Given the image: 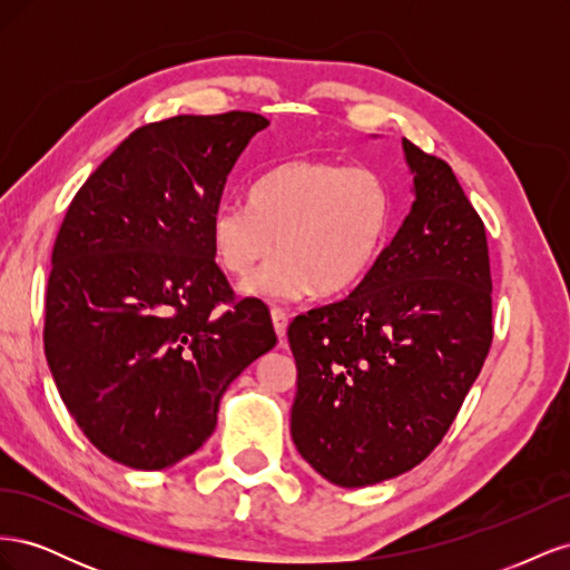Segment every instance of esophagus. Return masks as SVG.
<instances>
[{"instance_id":"esophagus-1","label":"esophagus","mask_w":570,"mask_h":570,"mask_svg":"<svg viewBox=\"0 0 570 570\" xmlns=\"http://www.w3.org/2000/svg\"><path fill=\"white\" fill-rule=\"evenodd\" d=\"M271 318H273L275 335H278V337L283 340V337H285V331H287V314L283 312V308L273 306V308H271Z\"/></svg>"}]
</instances>
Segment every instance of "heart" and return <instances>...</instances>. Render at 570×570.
Returning <instances> with one entry per match:
<instances>
[{
  "label": "heart",
  "mask_w": 570,
  "mask_h": 570,
  "mask_svg": "<svg viewBox=\"0 0 570 570\" xmlns=\"http://www.w3.org/2000/svg\"><path fill=\"white\" fill-rule=\"evenodd\" d=\"M392 199L381 174L331 159H287L258 176L249 204L220 202L212 214V245L233 275L252 273L249 297L302 299L314 287L335 295L354 287L375 264L390 228Z\"/></svg>",
  "instance_id": "obj_1"
}]
</instances>
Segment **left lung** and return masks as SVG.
Segmentation results:
<instances>
[{
    "label": "left lung",
    "instance_id": "8db88e82",
    "mask_svg": "<svg viewBox=\"0 0 570 570\" xmlns=\"http://www.w3.org/2000/svg\"><path fill=\"white\" fill-rule=\"evenodd\" d=\"M411 209L340 302L287 327L297 364L289 433L340 488L419 465L450 430L492 342L485 226L442 159L402 140Z\"/></svg>",
    "mask_w": 570,
    "mask_h": 570
}]
</instances>
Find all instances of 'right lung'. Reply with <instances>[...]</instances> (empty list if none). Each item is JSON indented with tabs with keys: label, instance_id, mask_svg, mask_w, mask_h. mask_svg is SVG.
Segmentation results:
<instances>
[{
	"label": "right lung",
	"instance_id": "right-lung-1",
	"mask_svg": "<svg viewBox=\"0 0 570 570\" xmlns=\"http://www.w3.org/2000/svg\"><path fill=\"white\" fill-rule=\"evenodd\" d=\"M268 118L174 116L137 128L78 189L51 252L45 354L101 454L161 471L212 438L223 392L275 347L268 308L233 302L212 214Z\"/></svg>",
	"mask_w": 570,
	"mask_h": 570
}]
</instances>
